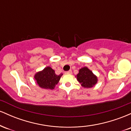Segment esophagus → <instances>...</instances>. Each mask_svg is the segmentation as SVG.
<instances>
[{
    "instance_id": "esophagus-1",
    "label": "esophagus",
    "mask_w": 131,
    "mask_h": 131,
    "mask_svg": "<svg viewBox=\"0 0 131 131\" xmlns=\"http://www.w3.org/2000/svg\"><path fill=\"white\" fill-rule=\"evenodd\" d=\"M65 74H72V71L71 70H69L68 71H65L64 72Z\"/></svg>"
}]
</instances>
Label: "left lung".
<instances>
[{
  "label": "left lung",
  "instance_id": "left-lung-1",
  "mask_svg": "<svg viewBox=\"0 0 131 131\" xmlns=\"http://www.w3.org/2000/svg\"><path fill=\"white\" fill-rule=\"evenodd\" d=\"M77 79L84 88H90L97 83V78L87 67L79 70L77 74Z\"/></svg>",
  "mask_w": 131,
  "mask_h": 131
}]
</instances>
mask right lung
Segmentation results:
<instances>
[{
    "label": "right lung",
    "instance_id": "obj_1",
    "mask_svg": "<svg viewBox=\"0 0 131 131\" xmlns=\"http://www.w3.org/2000/svg\"><path fill=\"white\" fill-rule=\"evenodd\" d=\"M63 74L57 75L50 67L45 68L42 71L36 73L34 78L40 88L47 89H53Z\"/></svg>",
    "mask_w": 131,
    "mask_h": 131
}]
</instances>
